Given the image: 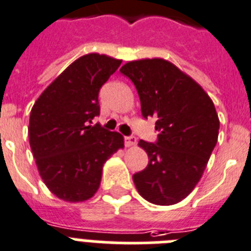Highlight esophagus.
Wrapping results in <instances>:
<instances>
[{"mask_svg":"<svg viewBox=\"0 0 251 251\" xmlns=\"http://www.w3.org/2000/svg\"><path fill=\"white\" fill-rule=\"evenodd\" d=\"M124 143H126V146H127V147H133L134 145L137 143L136 137H133V136L126 137V138H124Z\"/></svg>","mask_w":251,"mask_h":251,"instance_id":"obj_1","label":"esophagus"}]
</instances>
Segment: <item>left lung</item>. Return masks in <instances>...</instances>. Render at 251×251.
I'll return each mask as SVG.
<instances>
[{
	"label": "left lung",
	"instance_id": "8db88e82",
	"mask_svg": "<svg viewBox=\"0 0 251 251\" xmlns=\"http://www.w3.org/2000/svg\"><path fill=\"white\" fill-rule=\"evenodd\" d=\"M121 72L134 83L143 117L157 119V142H138L149 165L133 175L134 185L150 203L176 204L201 180L217 143L215 104L198 82L166 59L130 61Z\"/></svg>",
	"mask_w": 251,
	"mask_h": 251
}]
</instances>
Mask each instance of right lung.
Returning a JSON list of instances; mask_svg holds the SVG:
<instances>
[{
    "mask_svg": "<svg viewBox=\"0 0 251 251\" xmlns=\"http://www.w3.org/2000/svg\"><path fill=\"white\" fill-rule=\"evenodd\" d=\"M122 59L89 53L55 77L34 102L29 119V142L40 177L64 202L77 203L95 196L102 166L124 138L99 124L100 87Z\"/></svg>",
    "mask_w": 251,
    "mask_h": 251,
    "instance_id": "1",
    "label": "right lung"
}]
</instances>
